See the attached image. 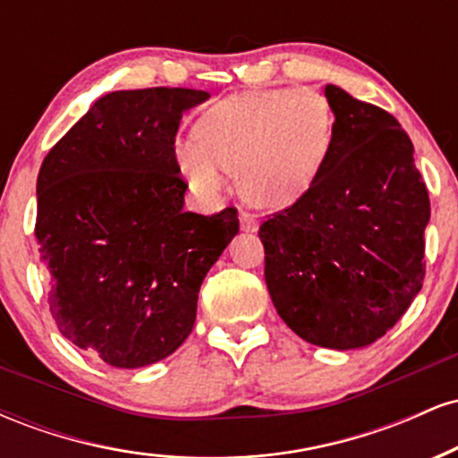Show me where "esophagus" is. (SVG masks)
I'll return each mask as SVG.
<instances>
[{
  "label": "esophagus",
  "instance_id": "1",
  "mask_svg": "<svg viewBox=\"0 0 458 458\" xmlns=\"http://www.w3.org/2000/svg\"><path fill=\"white\" fill-rule=\"evenodd\" d=\"M239 219H241V230H243V233H256V230H259V219H256L254 213L243 211L239 215Z\"/></svg>",
  "mask_w": 458,
  "mask_h": 458
}]
</instances>
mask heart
<instances>
[{
	"mask_svg": "<svg viewBox=\"0 0 458 458\" xmlns=\"http://www.w3.org/2000/svg\"><path fill=\"white\" fill-rule=\"evenodd\" d=\"M176 141L182 176L199 196L236 174L241 196L260 208H284L312 187L335 140V112L317 90H254L217 101Z\"/></svg>",
	"mask_w": 458,
	"mask_h": 458,
	"instance_id": "1",
	"label": "heart"
}]
</instances>
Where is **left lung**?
Returning <instances> with one entry per match:
<instances>
[{
  "mask_svg": "<svg viewBox=\"0 0 458 458\" xmlns=\"http://www.w3.org/2000/svg\"><path fill=\"white\" fill-rule=\"evenodd\" d=\"M335 140L312 187L259 236L277 314L299 338L360 349L381 338L422 288L428 191L398 120L325 88Z\"/></svg>",
  "mask_w": 458,
  "mask_h": 458,
  "instance_id": "left-lung-1",
  "label": "left lung"
}]
</instances>
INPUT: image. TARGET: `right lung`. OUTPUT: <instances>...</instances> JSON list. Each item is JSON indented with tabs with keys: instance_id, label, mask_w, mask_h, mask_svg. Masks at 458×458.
Segmentation results:
<instances>
[{
	"instance_id": "right-lung-1",
	"label": "right lung",
	"mask_w": 458,
	"mask_h": 458,
	"mask_svg": "<svg viewBox=\"0 0 458 458\" xmlns=\"http://www.w3.org/2000/svg\"><path fill=\"white\" fill-rule=\"evenodd\" d=\"M207 98L189 88L105 94L40 165L34 234L49 312L109 366L155 364L185 343L202 280L239 233L234 207L182 211L176 131Z\"/></svg>"
}]
</instances>
